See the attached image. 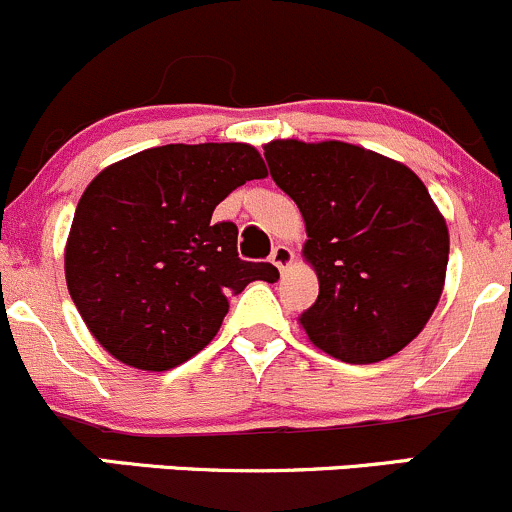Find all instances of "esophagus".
Returning a JSON list of instances; mask_svg holds the SVG:
<instances>
[{
	"instance_id": "34e87169",
	"label": "esophagus",
	"mask_w": 512,
	"mask_h": 512,
	"mask_svg": "<svg viewBox=\"0 0 512 512\" xmlns=\"http://www.w3.org/2000/svg\"><path fill=\"white\" fill-rule=\"evenodd\" d=\"M292 262H294V250H292V247H287V245H277V247H274V250H272V265L277 267L279 272L287 274L289 267H292Z\"/></svg>"
}]
</instances>
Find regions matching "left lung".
Returning <instances> with one entry per match:
<instances>
[{
    "instance_id": "obj_1",
    "label": "left lung",
    "mask_w": 512,
    "mask_h": 512,
    "mask_svg": "<svg viewBox=\"0 0 512 512\" xmlns=\"http://www.w3.org/2000/svg\"><path fill=\"white\" fill-rule=\"evenodd\" d=\"M265 159L306 223L301 257L319 277L299 316L309 341L358 365L400 353L432 319L449 262L427 186L402 161L338 139H272Z\"/></svg>"
}]
</instances>
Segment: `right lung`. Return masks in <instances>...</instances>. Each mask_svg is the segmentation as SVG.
Returning a JSON list of instances; mask_svg holds the SVG:
<instances>
[{
  "label": "right lung",
  "mask_w": 512,
  "mask_h": 512,
  "mask_svg": "<svg viewBox=\"0 0 512 512\" xmlns=\"http://www.w3.org/2000/svg\"><path fill=\"white\" fill-rule=\"evenodd\" d=\"M252 144H166L102 169L80 196L63 270L75 309L112 358L164 373L208 346L230 294L277 282L242 262L238 228L213 223L235 188L265 179Z\"/></svg>",
  "instance_id": "right-lung-1"
}]
</instances>
